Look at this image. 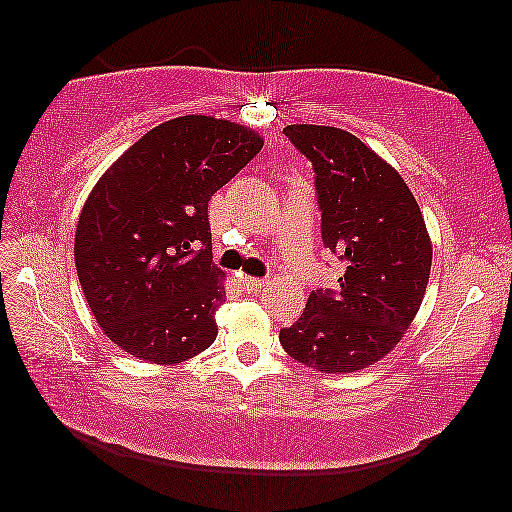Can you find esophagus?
I'll use <instances>...</instances> for the list:
<instances>
[{"label":"esophagus","instance_id":"esophagus-1","mask_svg":"<svg viewBox=\"0 0 512 512\" xmlns=\"http://www.w3.org/2000/svg\"><path fill=\"white\" fill-rule=\"evenodd\" d=\"M242 284L247 291H261L265 286L272 284V279H258V277H242Z\"/></svg>","mask_w":512,"mask_h":512}]
</instances>
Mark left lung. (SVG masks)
Segmentation results:
<instances>
[{
  "label": "left lung",
  "mask_w": 512,
  "mask_h": 512,
  "mask_svg": "<svg viewBox=\"0 0 512 512\" xmlns=\"http://www.w3.org/2000/svg\"><path fill=\"white\" fill-rule=\"evenodd\" d=\"M284 135L312 163L321 240L342 275L335 289L310 293L279 342L303 366L354 373L389 354L415 319L431 272L429 233L401 174L359 137L328 125H289Z\"/></svg>",
  "instance_id": "left-lung-1"
}]
</instances>
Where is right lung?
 Returning <instances> with one entry per match:
<instances>
[{"instance_id":"obj_1","label":"right lung","mask_w":512,"mask_h":512,"mask_svg":"<svg viewBox=\"0 0 512 512\" xmlns=\"http://www.w3.org/2000/svg\"><path fill=\"white\" fill-rule=\"evenodd\" d=\"M261 149L244 125L181 116L146 132L97 181L76 226V272L123 352L167 366L216 340L226 289L207 205Z\"/></svg>"}]
</instances>
